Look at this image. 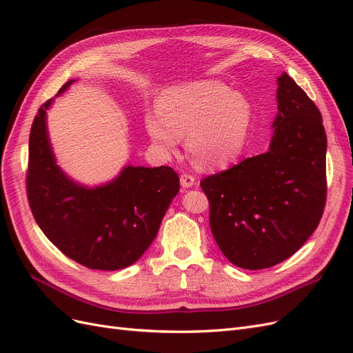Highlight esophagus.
<instances>
[{"mask_svg": "<svg viewBox=\"0 0 353 353\" xmlns=\"http://www.w3.org/2000/svg\"><path fill=\"white\" fill-rule=\"evenodd\" d=\"M196 184V178L191 174H183L181 175V185L184 188H190Z\"/></svg>", "mask_w": 353, "mask_h": 353, "instance_id": "1", "label": "esophagus"}]
</instances>
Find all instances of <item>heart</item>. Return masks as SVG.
<instances>
[{"instance_id":"obj_1","label":"heart","mask_w":353,"mask_h":353,"mask_svg":"<svg viewBox=\"0 0 353 353\" xmlns=\"http://www.w3.org/2000/svg\"><path fill=\"white\" fill-rule=\"evenodd\" d=\"M159 112L145 116V130L165 153H172L187 135V148L200 169H218L236 160L248 141L252 105L219 81H199L169 90Z\"/></svg>"}]
</instances>
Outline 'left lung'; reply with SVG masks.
<instances>
[{
    "instance_id": "obj_1",
    "label": "left lung",
    "mask_w": 353,
    "mask_h": 353,
    "mask_svg": "<svg viewBox=\"0 0 353 353\" xmlns=\"http://www.w3.org/2000/svg\"><path fill=\"white\" fill-rule=\"evenodd\" d=\"M276 83L270 150L200 181L221 252L253 271L301 249L321 221L327 199L323 116L285 72Z\"/></svg>"
}]
</instances>
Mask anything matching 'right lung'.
I'll return each instance as SVG.
<instances>
[{
	"instance_id": "add662e5",
	"label": "right lung",
	"mask_w": 353,
	"mask_h": 353,
	"mask_svg": "<svg viewBox=\"0 0 353 353\" xmlns=\"http://www.w3.org/2000/svg\"><path fill=\"white\" fill-rule=\"evenodd\" d=\"M74 81L59 91L65 92ZM41 105L29 135L26 193L37 223L72 261L90 270L116 271L141 258L156 239L170 201L179 191L169 166L128 165L110 183L88 188L72 181L56 163Z\"/></svg>"
}]
</instances>
